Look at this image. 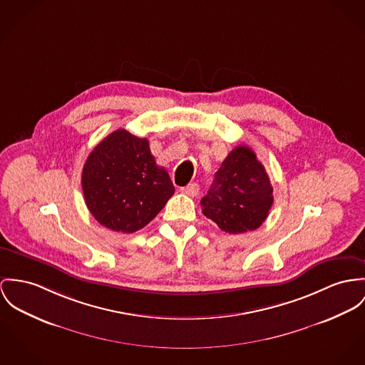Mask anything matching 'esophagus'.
Wrapping results in <instances>:
<instances>
[{
  "label": "esophagus",
  "mask_w": 365,
  "mask_h": 365,
  "mask_svg": "<svg viewBox=\"0 0 365 365\" xmlns=\"http://www.w3.org/2000/svg\"><path fill=\"white\" fill-rule=\"evenodd\" d=\"M180 190H182V193H185L187 196L195 197L198 193V185L197 183H189L187 186L182 187Z\"/></svg>",
  "instance_id": "esophagus-1"
}]
</instances>
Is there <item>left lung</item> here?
<instances>
[{
    "mask_svg": "<svg viewBox=\"0 0 365 365\" xmlns=\"http://www.w3.org/2000/svg\"><path fill=\"white\" fill-rule=\"evenodd\" d=\"M272 190L255 153L247 145H237L217 170L207 196L201 198V211L227 233L255 230L268 217Z\"/></svg>",
    "mask_w": 365,
    "mask_h": 365,
    "instance_id": "obj_1",
    "label": "left lung"
}]
</instances>
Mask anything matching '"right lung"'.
<instances>
[{
    "mask_svg": "<svg viewBox=\"0 0 365 365\" xmlns=\"http://www.w3.org/2000/svg\"><path fill=\"white\" fill-rule=\"evenodd\" d=\"M84 201L108 229L133 233L151 222L175 193L168 172L158 167L147 139L118 129L100 141L82 172Z\"/></svg>",
    "mask_w": 365,
    "mask_h": 365,
    "instance_id": "1",
    "label": "right lung"
}]
</instances>
